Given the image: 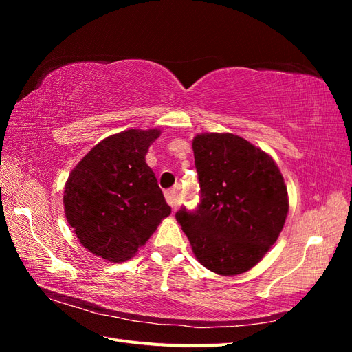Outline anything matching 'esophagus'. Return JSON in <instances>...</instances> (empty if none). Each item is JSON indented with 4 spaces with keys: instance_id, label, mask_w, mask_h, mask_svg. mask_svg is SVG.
Returning a JSON list of instances; mask_svg holds the SVG:
<instances>
[{
    "instance_id": "obj_1",
    "label": "esophagus",
    "mask_w": 352,
    "mask_h": 352,
    "mask_svg": "<svg viewBox=\"0 0 352 352\" xmlns=\"http://www.w3.org/2000/svg\"><path fill=\"white\" fill-rule=\"evenodd\" d=\"M166 201L167 204L172 207L173 210L179 207L180 204V199H179V195H177V190L176 189H168L166 192Z\"/></svg>"
}]
</instances>
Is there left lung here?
Returning a JSON list of instances; mask_svg holds the SVG:
<instances>
[{
    "mask_svg": "<svg viewBox=\"0 0 352 352\" xmlns=\"http://www.w3.org/2000/svg\"><path fill=\"white\" fill-rule=\"evenodd\" d=\"M192 150L199 204L176 212L198 261L223 276L254 267L278 241L289 202L273 158L232 133H201Z\"/></svg>",
    "mask_w": 352,
    "mask_h": 352,
    "instance_id": "obj_1",
    "label": "left lung"
}]
</instances>
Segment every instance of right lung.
I'll list each match as a JSON object with an SVG mask.
<instances>
[{
    "instance_id": "add662e5",
    "label": "right lung",
    "mask_w": 352,
    "mask_h": 352,
    "mask_svg": "<svg viewBox=\"0 0 352 352\" xmlns=\"http://www.w3.org/2000/svg\"><path fill=\"white\" fill-rule=\"evenodd\" d=\"M160 133L129 129L105 138L67 179L63 202L69 225L104 260H129L172 211L145 163Z\"/></svg>"
}]
</instances>
